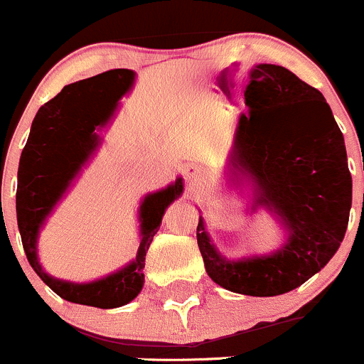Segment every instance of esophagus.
<instances>
[{
    "mask_svg": "<svg viewBox=\"0 0 364 364\" xmlns=\"http://www.w3.org/2000/svg\"><path fill=\"white\" fill-rule=\"evenodd\" d=\"M184 175L186 180H189V182H197V180L204 178L205 169L202 166H198V164H188L184 167Z\"/></svg>",
    "mask_w": 364,
    "mask_h": 364,
    "instance_id": "esophagus-1",
    "label": "esophagus"
}]
</instances>
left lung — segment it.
Here are the masks:
<instances>
[{
  "label": "left lung",
  "instance_id": "obj_1",
  "mask_svg": "<svg viewBox=\"0 0 364 364\" xmlns=\"http://www.w3.org/2000/svg\"><path fill=\"white\" fill-rule=\"evenodd\" d=\"M246 105L224 175L252 189L250 211H268L284 240L272 253L228 259L198 208L197 242L211 281L235 294L273 297L304 284L336 255L348 226L352 176L332 109L291 70L253 67Z\"/></svg>",
  "mask_w": 364,
  "mask_h": 364
}]
</instances>
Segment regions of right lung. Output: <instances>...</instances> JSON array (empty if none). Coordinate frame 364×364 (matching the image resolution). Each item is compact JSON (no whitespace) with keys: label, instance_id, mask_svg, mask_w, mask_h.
Wrapping results in <instances>:
<instances>
[{"label":"right lung","instance_id":"1","mask_svg":"<svg viewBox=\"0 0 364 364\" xmlns=\"http://www.w3.org/2000/svg\"><path fill=\"white\" fill-rule=\"evenodd\" d=\"M134 76L129 69H114L63 87L60 95L36 112L19 159L16 215L28 264L54 294L76 304L118 308L142 291L147 250L167 205L184 191V180L178 176L167 188L142 198L138 208L140 246L136 259L107 277L91 282L63 281L49 275L40 264L38 239L41 228L78 178L82 167L102 146L100 131L111 122L122 96L131 91ZM112 85L119 87L112 90Z\"/></svg>","mask_w":364,"mask_h":364}]
</instances>
